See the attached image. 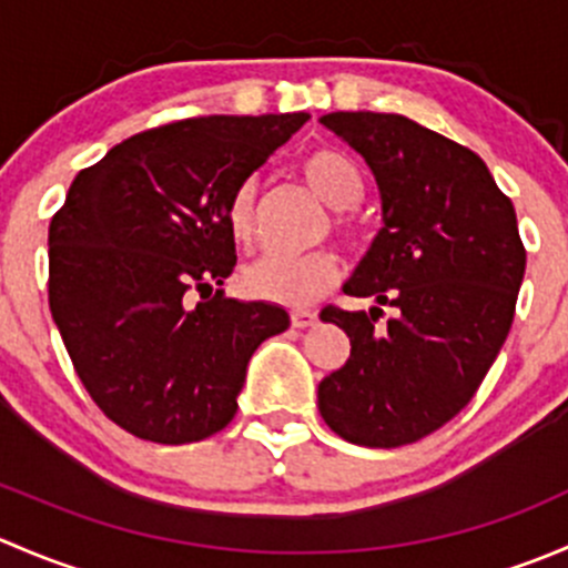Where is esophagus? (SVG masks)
I'll list each match as a JSON object with an SVG mask.
<instances>
[{
  "label": "esophagus",
  "mask_w": 568,
  "mask_h": 568,
  "mask_svg": "<svg viewBox=\"0 0 568 568\" xmlns=\"http://www.w3.org/2000/svg\"><path fill=\"white\" fill-rule=\"evenodd\" d=\"M316 321H318V313H313V311H294V313H291V326H296V329L313 326Z\"/></svg>",
  "instance_id": "esophagus-1"
}]
</instances>
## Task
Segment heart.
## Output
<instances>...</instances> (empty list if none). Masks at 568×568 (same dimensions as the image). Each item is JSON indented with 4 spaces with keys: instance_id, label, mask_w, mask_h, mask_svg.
<instances>
[{
    "instance_id": "heart-1",
    "label": "heart",
    "mask_w": 568,
    "mask_h": 568,
    "mask_svg": "<svg viewBox=\"0 0 568 568\" xmlns=\"http://www.w3.org/2000/svg\"><path fill=\"white\" fill-rule=\"evenodd\" d=\"M300 173L316 197L329 209L348 211L365 194V178L357 164L341 151L318 148L300 162ZM227 227L239 244H250L257 233V186L244 181L227 203ZM337 280V261L332 252L316 250L305 255H266L244 268V291L255 300L285 307H305L316 302Z\"/></svg>"
}]
</instances>
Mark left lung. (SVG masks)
Wrapping results in <instances>:
<instances>
[{"instance_id":"8db88e82","label":"left lung","mask_w":568,"mask_h":568,"mask_svg":"<svg viewBox=\"0 0 568 568\" xmlns=\"http://www.w3.org/2000/svg\"><path fill=\"white\" fill-rule=\"evenodd\" d=\"M321 123L374 173L382 227L343 285L376 305L321 313L352 354L321 379L318 412L348 443L398 448L459 415L500 354L525 277L517 211L478 153L404 114ZM382 304L396 316L376 327Z\"/></svg>"}]
</instances>
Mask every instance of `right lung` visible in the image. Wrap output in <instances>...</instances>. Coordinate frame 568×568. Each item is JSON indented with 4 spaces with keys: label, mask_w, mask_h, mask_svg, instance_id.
<instances>
[{
    "label": "right lung",
    "mask_w": 568,
    "mask_h": 568,
    "mask_svg": "<svg viewBox=\"0 0 568 568\" xmlns=\"http://www.w3.org/2000/svg\"><path fill=\"white\" fill-rule=\"evenodd\" d=\"M307 120H178L73 178L49 227L51 318L84 390L134 437L183 445L222 432L255 348L288 329L280 305L211 291L236 266L233 192Z\"/></svg>",
    "instance_id": "right-lung-1"
}]
</instances>
